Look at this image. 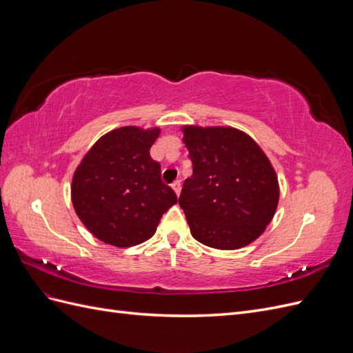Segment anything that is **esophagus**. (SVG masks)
I'll list each match as a JSON object with an SVG mask.
<instances>
[{"label":"esophagus","instance_id":"1","mask_svg":"<svg viewBox=\"0 0 353 353\" xmlns=\"http://www.w3.org/2000/svg\"><path fill=\"white\" fill-rule=\"evenodd\" d=\"M172 188H174V191L176 193V196H179V193H181V181H179V179L174 181V183H172Z\"/></svg>","mask_w":353,"mask_h":353}]
</instances>
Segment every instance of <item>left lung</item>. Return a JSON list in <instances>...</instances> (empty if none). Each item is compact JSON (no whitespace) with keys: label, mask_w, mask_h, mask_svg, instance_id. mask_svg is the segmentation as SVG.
<instances>
[{"label":"left lung","mask_w":353,"mask_h":353,"mask_svg":"<svg viewBox=\"0 0 353 353\" xmlns=\"http://www.w3.org/2000/svg\"><path fill=\"white\" fill-rule=\"evenodd\" d=\"M193 163L179 196L191 236L213 249L236 250L258 239L279 205L268 157L234 128H184Z\"/></svg>","instance_id":"left-lung-1"}]
</instances>
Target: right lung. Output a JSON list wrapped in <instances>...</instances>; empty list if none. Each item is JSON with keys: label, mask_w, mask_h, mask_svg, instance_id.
<instances>
[{"label": "right lung", "mask_w": 353, "mask_h": 353, "mask_svg": "<svg viewBox=\"0 0 353 353\" xmlns=\"http://www.w3.org/2000/svg\"><path fill=\"white\" fill-rule=\"evenodd\" d=\"M160 130L123 126L101 137L72 181L74 212L99 240L131 248L153 237L163 213L176 203L162 181L150 148Z\"/></svg>", "instance_id": "right-lung-1"}]
</instances>
